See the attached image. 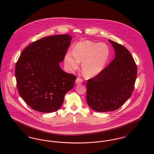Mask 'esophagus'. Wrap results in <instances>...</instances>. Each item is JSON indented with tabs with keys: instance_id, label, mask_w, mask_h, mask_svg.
Masks as SVG:
<instances>
[{
	"instance_id": "esophagus-1",
	"label": "esophagus",
	"mask_w": 154,
	"mask_h": 154,
	"mask_svg": "<svg viewBox=\"0 0 154 154\" xmlns=\"http://www.w3.org/2000/svg\"><path fill=\"white\" fill-rule=\"evenodd\" d=\"M82 83H83V81L80 78H77V79L75 80V84H82Z\"/></svg>"
}]
</instances>
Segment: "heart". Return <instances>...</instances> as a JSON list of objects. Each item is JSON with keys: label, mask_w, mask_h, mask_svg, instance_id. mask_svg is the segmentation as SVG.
I'll return each mask as SVG.
<instances>
[{"label": "heart", "mask_w": 154, "mask_h": 154, "mask_svg": "<svg viewBox=\"0 0 154 154\" xmlns=\"http://www.w3.org/2000/svg\"><path fill=\"white\" fill-rule=\"evenodd\" d=\"M110 49L104 43H95L90 40H84L77 43L64 57L67 68L76 70L83 62L82 71L87 78L97 76L103 71L110 58Z\"/></svg>", "instance_id": "1"}]
</instances>
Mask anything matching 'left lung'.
<instances>
[{"label": "left lung", "instance_id": "obj_1", "mask_svg": "<svg viewBox=\"0 0 154 154\" xmlns=\"http://www.w3.org/2000/svg\"><path fill=\"white\" fill-rule=\"evenodd\" d=\"M115 57L104 70L87 83V103L97 112L117 109L132 94L137 68L130 51L123 46L108 40Z\"/></svg>", "mask_w": 154, "mask_h": 154}]
</instances>
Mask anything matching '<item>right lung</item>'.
Wrapping results in <instances>:
<instances>
[{"mask_svg":"<svg viewBox=\"0 0 154 154\" xmlns=\"http://www.w3.org/2000/svg\"><path fill=\"white\" fill-rule=\"evenodd\" d=\"M72 37L58 35L40 38L22 51L15 68L18 91L27 104L41 112H52L62 106L76 77L60 67Z\"/></svg>","mask_w":154,"mask_h":154,"instance_id":"obj_1","label":"right lung"}]
</instances>
